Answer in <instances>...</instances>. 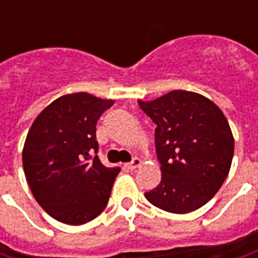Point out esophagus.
Masks as SVG:
<instances>
[{
    "label": "esophagus",
    "mask_w": 258,
    "mask_h": 258,
    "mask_svg": "<svg viewBox=\"0 0 258 258\" xmlns=\"http://www.w3.org/2000/svg\"><path fill=\"white\" fill-rule=\"evenodd\" d=\"M141 164H142V160L138 159V157H135L133 162L128 163V164H125V166H127V168H130V170H135V168L141 167Z\"/></svg>",
    "instance_id": "esophagus-1"
}]
</instances>
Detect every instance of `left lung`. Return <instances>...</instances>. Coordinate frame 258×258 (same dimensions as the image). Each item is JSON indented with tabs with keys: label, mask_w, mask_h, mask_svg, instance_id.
<instances>
[{
	"label": "left lung",
	"mask_w": 258,
	"mask_h": 258,
	"mask_svg": "<svg viewBox=\"0 0 258 258\" xmlns=\"http://www.w3.org/2000/svg\"><path fill=\"white\" fill-rule=\"evenodd\" d=\"M138 103L156 124L162 170L160 184L146 192V199L168 213L198 210L218 192L231 168L235 141L227 117L192 91L174 90Z\"/></svg>",
	"instance_id": "obj_1"
}]
</instances>
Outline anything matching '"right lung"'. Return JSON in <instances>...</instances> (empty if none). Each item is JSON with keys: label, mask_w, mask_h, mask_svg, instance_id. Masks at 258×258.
<instances>
[{"label": "right lung", "mask_w": 258, "mask_h": 258, "mask_svg": "<svg viewBox=\"0 0 258 258\" xmlns=\"http://www.w3.org/2000/svg\"><path fill=\"white\" fill-rule=\"evenodd\" d=\"M114 101L88 92L59 96L31 124L23 170L31 194L49 216L81 225L105 210L120 167L99 160L96 121Z\"/></svg>", "instance_id": "obj_1"}]
</instances>
